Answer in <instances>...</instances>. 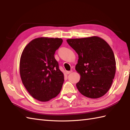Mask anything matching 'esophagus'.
Instances as JSON below:
<instances>
[{
	"instance_id": "obj_1",
	"label": "esophagus",
	"mask_w": 130,
	"mask_h": 130,
	"mask_svg": "<svg viewBox=\"0 0 130 130\" xmlns=\"http://www.w3.org/2000/svg\"><path fill=\"white\" fill-rule=\"evenodd\" d=\"M71 72H72V70H71V71H67V72H66V74H69Z\"/></svg>"
}]
</instances>
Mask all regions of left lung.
Wrapping results in <instances>:
<instances>
[{
	"instance_id": "8db88e82",
	"label": "left lung",
	"mask_w": 130,
	"mask_h": 130,
	"mask_svg": "<svg viewBox=\"0 0 130 130\" xmlns=\"http://www.w3.org/2000/svg\"><path fill=\"white\" fill-rule=\"evenodd\" d=\"M78 55L75 70L80 75L76 85L90 98L103 96L111 88L116 73V60L111 47L97 36L67 40Z\"/></svg>"
}]
</instances>
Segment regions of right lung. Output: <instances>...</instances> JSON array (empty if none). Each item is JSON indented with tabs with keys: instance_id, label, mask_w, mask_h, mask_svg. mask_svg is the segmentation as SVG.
Listing matches in <instances>:
<instances>
[{
	"instance_id": "add662e5",
	"label": "right lung",
	"mask_w": 130,
	"mask_h": 130,
	"mask_svg": "<svg viewBox=\"0 0 130 130\" xmlns=\"http://www.w3.org/2000/svg\"><path fill=\"white\" fill-rule=\"evenodd\" d=\"M62 43L59 38L40 37L24 48L19 64L24 86L33 98L47 102L56 96L64 81L54 54Z\"/></svg>"
}]
</instances>
